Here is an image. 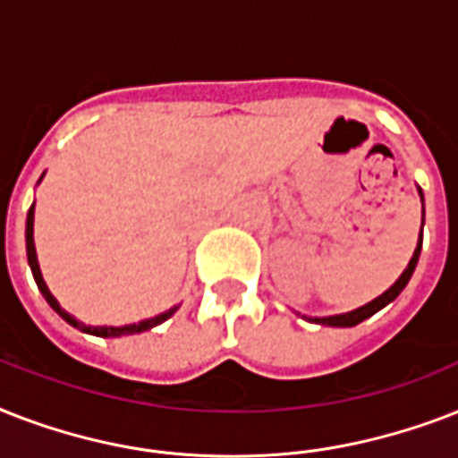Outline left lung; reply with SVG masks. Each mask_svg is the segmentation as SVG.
<instances>
[{"label":"left lung","mask_w":458,"mask_h":458,"mask_svg":"<svg viewBox=\"0 0 458 458\" xmlns=\"http://www.w3.org/2000/svg\"><path fill=\"white\" fill-rule=\"evenodd\" d=\"M419 194H420V204H423V192H420L419 187ZM423 218H420V235H419V244H416V250H413V257L411 261H409V266L404 268V273L399 276L397 280H394V285H390L387 290H385L380 297H376L373 301H369V304L359 306V309H354V311H347V313H335V316H304V313H300L301 318L304 320H311V323H318V326H333V327H352L356 326V323H361V320L370 318L373 313H377L380 309H385V306L390 304V301H394L399 297V293L404 290L406 283L411 280L413 271H416V264H419V257H420V247H423V223H426V204H423Z\"/></svg>","instance_id":"1"}]
</instances>
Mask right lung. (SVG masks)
<instances>
[{
	"label": "right lung",
	"instance_id": "obj_1",
	"mask_svg": "<svg viewBox=\"0 0 458 458\" xmlns=\"http://www.w3.org/2000/svg\"><path fill=\"white\" fill-rule=\"evenodd\" d=\"M42 175H45V173H42ZM32 225H35V201H32L30 211H28V221H25V250H28V264H30L32 278H35V283H38L39 293H42V297L47 300V304L52 306L54 311L59 313L68 326L78 327V330H82V333H88V335H97V337H121V335H135V333H145V330H152L154 326L164 323V320H168L173 313L178 311V306H171L168 311L158 313V316H154V318H145V320H140V323H131V326H85L82 320L75 318L73 313H68L66 309H61L56 297L49 293V287H47L45 278H42V271H39L38 251H35V240H32Z\"/></svg>",
	"mask_w": 458,
	"mask_h": 458
}]
</instances>
